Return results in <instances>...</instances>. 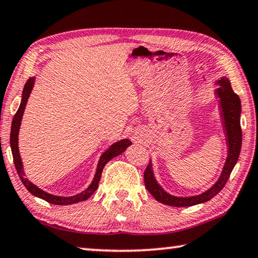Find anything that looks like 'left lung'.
<instances>
[{
	"label": "left lung",
	"mask_w": 258,
	"mask_h": 258,
	"mask_svg": "<svg viewBox=\"0 0 258 258\" xmlns=\"http://www.w3.org/2000/svg\"><path fill=\"white\" fill-rule=\"evenodd\" d=\"M219 88L216 90V94L218 98H220V108L221 116L224 120V128L226 133V140H227L228 154L226 159L225 166L221 175L215 184L207 191L197 196L191 197H176L169 195L162 189L158 182L154 179L152 164L151 161L146 166L144 170V183L145 188L149 190V192L156 198L158 202L162 204L170 205V207H191V205L201 204L204 202H208L215 197L221 189L225 187L226 182L229 179L233 168L239 159L241 144H242V132H241L240 124V115H241V101L237 94L233 91L231 83L226 77H223L220 81L217 82Z\"/></svg>",
	"instance_id": "obj_1"
}]
</instances>
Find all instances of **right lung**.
I'll list each match as a JSON object with an SVG mask.
<instances>
[{
    "label": "right lung",
    "mask_w": 258,
    "mask_h": 258,
    "mask_svg": "<svg viewBox=\"0 0 258 258\" xmlns=\"http://www.w3.org/2000/svg\"><path fill=\"white\" fill-rule=\"evenodd\" d=\"M33 84H34V78L27 79L26 84H25V86H24V90H23L21 105H19V108L17 110V113L15 114V116L13 118V123H11L10 146H11V152H13V157H14V164H15L16 169H17L19 179L22 180L23 184L25 185V188L29 190V191L32 194L33 196L41 198V200L48 202V203H50V204L69 205V204H75V203H78V202L88 200V198L92 196L94 191L98 189L99 181H100L101 173H102V169H104V167H105V165L110 159H113L114 157H116V156H118V154H121L122 152H124L125 149L128 148L130 144H132V142L128 140H122L120 142H116V143H114V144L110 146V148L107 150L106 152L102 153L100 159H99L97 172H96V175H94L92 183H91L89 187L84 190V191L78 194V195H75L71 197H61V196L50 195V194L43 191V190L38 188L37 185H34L32 182L26 179L25 173H24V169H23V162H22L21 156H19V151H18L19 128H21V122H22V117L24 114V109H25L27 99H29V97H30L31 91H32V89H33Z\"/></svg>",
    "instance_id": "add662e5"
}]
</instances>
